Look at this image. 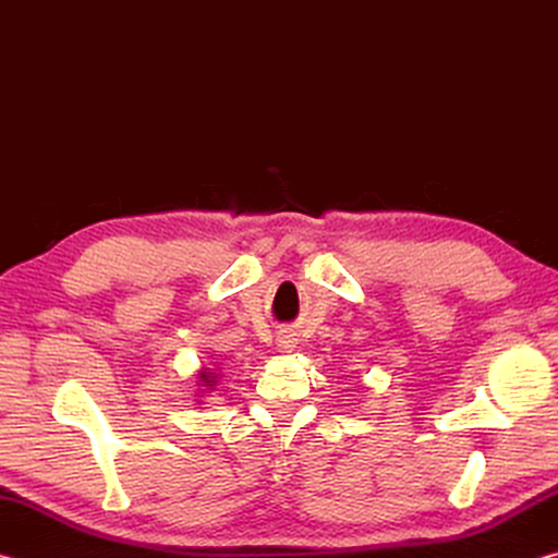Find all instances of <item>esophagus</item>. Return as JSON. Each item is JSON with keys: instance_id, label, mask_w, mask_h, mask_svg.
Wrapping results in <instances>:
<instances>
[{"instance_id": "esophagus-1", "label": "esophagus", "mask_w": 558, "mask_h": 558, "mask_svg": "<svg viewBox=\"0 0 558 558\" xmlns=\"http://www.w3.org/2000/svg\"><path fill=\"white\" fill-rule=\"evenodd\" d=\"M298 342L295 339H292V335H282L280 339H278V347L282 349V352H292V347H295Z\"/></svg>"}]
</instances>
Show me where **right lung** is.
I'll use <instances>...</instances> for the list:
<instances>
[{"label":"right lung","mask_w":558,"mask_h":558,"mask_svg":"<svg viewBox=\"0 0 558 558\" xmlns=\"http://www.w3.org/2000/svg\"><path fill=\"white\" fill-rule=\"evenodd\" d=\"M221 381V374H216V369H206V366H202L199 372H196V396L199 399H204V396H211L216 391V386H219ZM196 403H204V401H196Z\"/></svg>","instance_id":"1"}]
</instances>
